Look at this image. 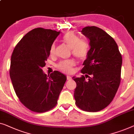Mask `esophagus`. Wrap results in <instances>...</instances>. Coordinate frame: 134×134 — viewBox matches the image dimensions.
Returning <instances> with one entry per match:
<instances>
[{
	"label": "esophagus",
	"instance_id": "obj_1",
	"mask_svg": "<svg viewBox=\"0 0 134 134\" xmlns=\"http://www.w3.org/2000/svg\"><path fill=\"white\" fill-rule=\"evenodd\" d=\"M71 79H72V78L71 76H69V75H67V80H71Z\"/></svg>",
	"mask_w": 134,
	"mask_h": 134
}]
</instances>
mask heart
I'll return each mask as SVG.
<instances>
[{
	"mask_svg": "<svg viewBox=\"0 0 134 134\" xmlns=\"http://www.w3.org/2000/svg\"><path fill=\"white\" fill-rule=\"evenodd\" d=\"M63 40L71 48L73 55L77 59L82 60L87 57L89 51L88 43L85 40H80V37L74 32L72 31L67 32L64 36ZM55 46L53 45L50 51L51 55H54L55 54ZM75 64V62L73 60H68L61 62L58 65V68L65 72H71Z\"/></svg>",
	"mask_w": 134,
	"mask_h": 134,
	"instance_id": "1",
	"label": "heart"
}]
</instances>
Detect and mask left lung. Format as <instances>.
Masks as SVG:
<instances>
[{
  "label": "left lung",
  "instance_id": "1",
  "mask_svg": "<svg viewBox=\"0 0 134 134\" xmlns=\"http://www.w3.org/2000/svg\"><path fill=\"white\" fill-rule=\"evenodd\" d=\"M81 32L90 40V49L81 71L85 76L72 77L77 84L74 96L81 109L97 112L107 107L117 93L122 57L115 40L102 29L86 26Z\"/></svg>",
  "mask_w": 134,
  "mask_h": 134
}]
</instances>
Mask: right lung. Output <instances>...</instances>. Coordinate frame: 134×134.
I'll list each match as a JSON object with an SVG mask.
<instances>
[{
    "mask_svg": "<svg viewBox=\"0 0 134 134\" xmlns=\"http://www.w3.org/2000/svg\"><path fill=\"white\" fill-rule=\"evenodd\" d=\"M60 32L35 28L23 37L11 58L9 75L17 97L32 111L42 113L51 110L66 80V76L54 71L47 77L42 70L52 44Z\"/></svg>",
    "mask_w": 134,
    "mask_h": 134,
    "instance_id": "add662e5",
    "label": "right lung"
}]
</instances>
